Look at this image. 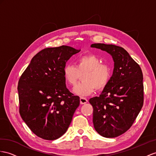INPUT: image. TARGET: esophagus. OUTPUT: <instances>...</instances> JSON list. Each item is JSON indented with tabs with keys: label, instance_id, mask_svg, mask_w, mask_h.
Instances as JSON below:
<instances>
[{
	"label": "esophagus",
	"instance_id": "1",
	"mask_svg": "<svg viewBox=\"0 0 156 156\" xmlns=\"http://www.w3.org/2000/svg\"><path fill=\"white\" fill-rule=\"evenodd\" d=\"M80 101L81 104H85V103H86L88 100H87L86 98L80 97Z\"/></svg>",
	"mask_w": 156,
	"mask_h": 156
}]
</instances>
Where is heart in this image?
Here are the masks:
<instances>
[{
    "label": "heart",
    "mask_w": 156,
    "mask_h": 156,
    "mask_svg": "<svg viewBox=\"0 0 156 156\" xmlns=\"http://www.w3.org/2000/svg\"><path fill=\"white\" fill-rule=\"evenodd\" d=\"M101 60L94 54L78 57L75 66L66 64L63 68V76L68 85L74 86L82 75V82L74 89V92L80 95H90L94 91L103 90L109 83L112 74L109 65L101 62Z\"/></svg>",
    "instance_id": "obj_1"
}]
</instances>
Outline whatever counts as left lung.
Returning <instances> with one entry per match:
<instances>
[{
	"label": "left lung",
	"instance_id": "left-lung-1",
	"mask_svg": "<svg viewBox=\"0 0 156 156\" xmlns=\"http://www.w3.org/2000/svg\"><path fill=\"white\" fill-rule=\"evenodd\" d=\"M91 47L112 55V76L99 97L90 99L95 130L103 137L115 138L133 125L144 103L143 74L140 66L122 47L94 43Z\"/></svg>",
	"mask_w": 156,
	"mask_h": 156
}]
</instances>
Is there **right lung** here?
<instances>
[{
    "instance_id": "1",
    "label": "right lung",
    "mask_w": 156,
    "mask_h": 156,
    "mask_svg": "<svg viewBox=\"0 0 156 156\" xmlns=\"http://www.w3.org/2000/svg\"><path fill=\"white\" fill-rule=\"evenodd\" d=\"M79 51L66 45L44 49L19 79L20 114L39 138L53 140L62 136L80 105V98L67 89L63 76L66 61Z\"/></svg>"
}]
</instances>
